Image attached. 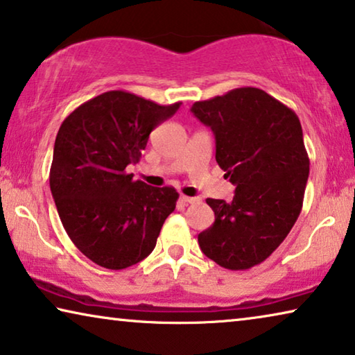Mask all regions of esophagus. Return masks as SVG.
Returning <instances> with one entry per match:
<instances>
[{
	"instance_id": "obj_1",
	"label": "esophagus",
	"mask_w": 355,
	"mask_h": 355,
	"mask_svg": "<svg viewBox=\"0 0 355 355\" xmlns=\"http://www.w3.org/2000/svg\"><path fill=\"white\" fill-rule=\"evenodd\" d=\"M182 201L184 205H190V203H195L196 198H193V196H187V195H181V198H179Z\"/></svg>"
}]
</instances>
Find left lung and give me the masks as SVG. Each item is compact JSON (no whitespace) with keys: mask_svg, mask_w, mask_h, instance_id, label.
<instances>
[{"mask_svg":"<svg viewBox=\"0 0 355 355\" xmlns=\"http://www.w3.org/2000/svg\"><path fill=\"white\" fill-rule=\"evenodd\" d=\"M190 111L216 138V162L234 196L208 198L216 220L198 234L206 257L249 270L284 241L303 206L309 174L302 123L291 107L255 87L196 101Z\"/></svg>","mask_w":355,"mask_h":355,"instance_id":"obj_1","label":"left lung"}]
</instances>
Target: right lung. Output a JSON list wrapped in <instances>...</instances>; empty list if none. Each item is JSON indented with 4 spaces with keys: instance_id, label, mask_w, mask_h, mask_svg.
Here are the masks:
<instances>
[{
    "instance_id": "add662e5",
    "label": "right lung",
    "mask_w": 355,
    "mask_h": 355,
    "mask_svg": "<svg viewBox=\"0 0 355 355\" xmlns=\"http://www.w3.org/2000/svg\"><path fill=\"white\" fill-rule=\"evenodd\" d=\"M179 106L111 90L74 109L58 130L49 181L60 220L74 246L103 268L144 260L176 208L173 187L135 181L125 170Z\"/></svg>"
}]
</instances>
